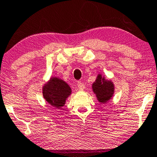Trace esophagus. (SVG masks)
I'll use <instances>...</instances> for the list:
<instances>
[{
    "instance_id": "esophagus-1",
    "label": "esophagus",
    "mask_w": 157,
    "mask_h": 157,
    "mask_svg": "<svg viewBox=\"0 0 157 157\" xmlns=\"http://www.w3.org/2000/svg\"><path fill=\"white\" fill-rule=\"evenodd\" d=\"M77 86H78V87L81 90H84V88H85V85H84V83L80 82H78V83H77Z\"/></svg>"
}]
</instances>
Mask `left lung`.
I'll return each instance as SVG.
<instances>
[{"label":"left lung","mask_w":157,"mask_h":157,"mask_svg":"<svg viewBox=\"0 0 157 157\" xmlns=\"http://www.w3.org/2000/svg\"><path fill=\"white\" fill-rule=\"evenodd\" d=\"M92 89L98 101L101 104L107 103L111 99L115 92L113 82L107 79L101 74H98L96 81L92 84Z\"/></svg>","instance_id":"obj_1"}]
</instances>
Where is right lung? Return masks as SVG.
Segmentation results:
<instances>
[{"mask_svg": "<svg viewBox=\"0 0 157 157\" xmlns=\"http://www.w3.org/2000/svg\"><path fill=\"white\" fill-rule=\"evenodd\" d=\"M72 90L69 84L58 77H51L42 87L43 97L51 106L61 109L66 100L71 95Z\"/></svg>", "mask_w": 157, "mask_h": 157, "instance_id": "obj_1", "label": "right lung"}]
</instances>
